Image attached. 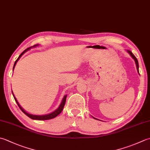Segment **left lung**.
<instances>
[{
  "label": "left lung",
  "mask_w": 150,
  "mask_h": 150,
  "mask_svg": "<svg viewBox=\"0 0 150 150\" xmlns=\"http://www.w3.org/2000/svg\"><path fill=\"white\" fill-rule=\"evenodd\" d=\"M127 52H129V54L132 57V58H133V59L134 60V61H135V63H136V66H137V71H138V72L139 73V62H138V60H137V58L135 57V56H134L133 53H132V52L130 51H127Z\"/></svg>",
  "instance_id": "left-lung-1"
}]
</instances>
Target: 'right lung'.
<instances>
[{"label":"right lung","mask_w":150,"mask_h":150,"mask_svg":"<svg viewBox=\"0 0 150 150\" xmlns=\"http://www.w3.org/2000/svg\"><path fill=\"white\" fill-rule=\"evenodd\" d=\"M35 46H36V45H34V47H35ZM30 49V47H29V48H27L26 49H25V51H23V52H22V53L19 55V57H18V58H17V59L16 60V62H15L14 66H13V69H14L15 66H16V63H17V62L19 60L20 57H21V56H22L23 54H24L26 51H27L28 50H29ZM11 92H12V91H11ZM12 94H13V93H12ZM66 97H67V95L64 97V98H63V99H62V103H61V104H60V105L59 106V107H58L57 110H54V112H52L50 113V114H46V115L38 116V115H32V114H28V113H27L26 112H25V111L24 110H23L19 104L18 103V102H17V101L16 98H15V96H13V98H14V99H15V100H16L17 105H18L19 107L20 108V109L22 110V112H23V113H24V114H25L27 116H28L30 118L33 119V120H50V119H52V118H55V117L57 116L58 115V114H60L61 113L62 111V110H63L64 105H65L66 101Z\"/></svg>","instance_id":"obj_1"}]
</instances>
